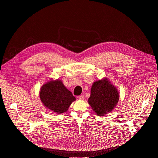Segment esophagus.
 Masks as SVG:
<instances>
[{
	"instance_id": "obj_1",
	"label": "esophagus",
	"mask_w": 158,
	"mask_h": 158,
	"mask_svg": "<svg viewBox=\"0 0 158 158\" xmlns=\"http://www.w3.org/2000/svg\"><path fill=\"white\" fill-rule=\"evenodd\" d=\"M78 98H79V99H81V100H82V99H84V94H81V95H80V96H78Z\"/></svg>"
}]
</instances>
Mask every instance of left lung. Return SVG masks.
I'll return each instance as SVG.
<instances>
[{"label":"left lung","mask_w":158,"mask_h":158,"mask_svg":"<svg viewBox=\"0 0 158 158\" xmlns=\"http://www.w3.org/2000/svg\"><path fill=\"white\" fill-rule=\"evenodd\" d=\"M119 98L116 87L110 84L107 79H104L94 82L88 102L97 115L102 116L114 108Z\"/></svg>","instance_id":"obj_1"}]
</instances>
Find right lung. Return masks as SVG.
Listing matches in <instances>:
<instances>
[{
    "label": "right lung",
    "mask_w": 158,
    "mask_h": 158,
    "mask_svg": "<svg viewBox=\"0 0 158 158\" xmlns=\"http://www.w3.org/2000/svg\"><path fill=\"white\" fill-rule=\"evenodd\" d=\"M40 98L45 106L57 114L65 112L76 100L72 93L60 80L49 81L44 84L40 89Z\"/></svg>",
    "instance_id": "obj_1"
}]
</instances>
